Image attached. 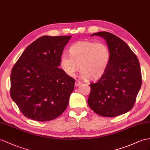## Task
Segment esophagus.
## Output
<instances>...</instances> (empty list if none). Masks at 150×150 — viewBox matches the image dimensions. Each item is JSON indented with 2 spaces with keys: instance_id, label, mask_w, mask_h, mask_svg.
Returning a JSON list of instances; mask_svg holds the SVG:
<instances>
[{
  "instance_id": "obj_1",
  "label": "esophagus",
  "mask_w": 150,
  "mask_h": 150,
  "mask_svg": "<svg viewBox=\"0 0 150 150\" xmlns=\"http://www.w3.org/2000/svg\"><path fill=\"white\" fill-rule=\"evenodd\" d=\"M81 84H82V82H81L79 81V80H76V81H75V86L76 87H78V86H79L80 85H81Z\"/></svg>"
}]
</instances>
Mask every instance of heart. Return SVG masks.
I'll return each instance as SVG.
<instances>
[{"mask_svg":"<svg viewBox=\"0 0 150 150\" xmlns=\"http://www.w3.org/2000/svg\"><path fill=\"white\" fill-rule=\"evenodd\" d=\"M70 54L61 55L60 64L67 75L74 76L81 69L82 78L96 80L101 79L108 70L111 52L108 46L103 42L82 40L69 49Z\"/></svg>","mask_w":150,"mask_h":150,"instance_id":"heart-1","label":"heart"}]
</instances>
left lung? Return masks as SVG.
<instances>
[{
    "label": "left lung",
    "mask_w": 150,
    "mask_h": 150,
    "mask_svg": "<svg viewBox=\"0 0 150 150\" xmlns=\"http://www.w3.org/2000/svg\"><path fill=\"white\" fill-rule=\"evenodd\" d=\"M94 35L105 38L111 59L105 74L96 83L90 84L87 103L99 115L117 117L128 112L135 104L142 83L139 62L128 45L117 36L107 32L91 35Z\"/></svg>",
    "instance_id": "obj_1"
}]
</instances>
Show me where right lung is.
I'll use <instances>...</instances> for the list:
<instances>
[{
    "instance_id": "right-lung-1",
    "label": "right lung",
    "mask_w": 150,
    "mask_h": 150,
    "mask_svg": "<svg viewBox=\"0 0 150 150\" xmlns=\"http://www.w3.org/2000/svg\"><path fill=\"white\" fill-rule=\"evenodd\" d=\"M71 36H42L30 44L11 74L10 94L20 112L33 120H53L62 114L75 79L59 68Z\"/></svg>"
}]
</instances>
